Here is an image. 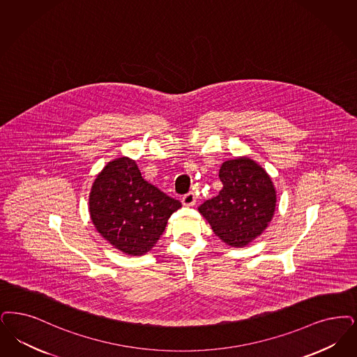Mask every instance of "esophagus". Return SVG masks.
Wrapping results in <instances>:
<instances>
[{
    "label": "esophagus",
    "mask_w": 357,
    "mask_h": 357,
    "mask_svg": "<svg viewBox=\"0 0 357 357\" xmlns=\"http://www.w3.org/2000/svg\"><path fill=\"white\" fill-rule=\"evenodd\" d=\"M195 202H197V198H195L194 192H187L185 195H183V198H182V203H183V206H185V207L194 206Z\"/></svg>",
    "instance_id": "34e87169"
}]
</instances>
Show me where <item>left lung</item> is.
Instances as JSON below:
<instances>
[{"label":"left lung","mask_w":357,"mask_h":357,"mask_svg":"<svg viewBox=\"0 0 357 357\" xmlns=\"http://www.w3.org/2000/svg\"><path fill=\"white\" fill-rule=\"evenodd\" d=\"M219 178L223 188L198 210L216 236L231 247H244L271 222L276 207L275 187L266 170L247 157L226 160Z\"/></svg>","instance_id":"8db88e82"}]
</instances>
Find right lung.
Wrapping results in <instances>:
<instances>
[{
  "label": "right lung",
  "mask_w": 357,
  "mask_h": 357,
  "mask_svg": "<svg viewBox=\"0 0 357 357\" xmlns=\"http://www.w3.org/2000/svg\"><path fill=\"white\" fill-rule=\"evenodd\" d=\"M182 204L142 178L135 160L109 162L97 175L89 197V213L100 235L123 254L150 251Z\"/></svg>",
  "instance_id": "add662e5"
}]
</instances>
